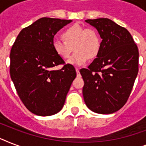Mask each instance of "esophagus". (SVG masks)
<instances>
[{"label":"esophagus","mask_w":146,"mask_h":146,"mask_svg":"<svg viewBox=\"0 0 146 146\" xmlns=\"http://www.w3.org/2000/svg\"><path fill=\"white\" fill-rule=\"evenodd\" d=\"M76 74H77V76H80V70L78 68H76Z\"/></svg>","instance_id":"obj_1"}]
</instances>
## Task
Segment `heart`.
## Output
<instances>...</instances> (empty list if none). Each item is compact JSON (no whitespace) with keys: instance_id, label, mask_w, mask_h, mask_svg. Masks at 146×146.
<instances>
[{"instance_id":"b5f03b06","label":"heart","mask_w":146,"mask_h":146,"mask_svg":"<svg viewBox=\"0 0 146 146\" xmlns=\"http://www.w3.org/2000/svg\"><path fill=\"white\" fill-rule=\"evenodd\" d=\"M61 40L53 42V49L62 59H68L74 48L76 52L68 60L73 66H82L89 58H96L99 54L102 42L99 35L93 29H86L73 25L64 31Z\"/></svg>"}]
</instances>
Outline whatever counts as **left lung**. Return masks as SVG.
<instances>
[{
	"label": "left lung",
	"mask_w": 146,
	"mask_h": 146,
	"mask_svg": "<svg viewBox=\"0 0 146 146\" xmlns=\"http://www.w3.org/2000/svg\"><path fill=\"white\" fill-rule=\"evenodd\" d=\"M102 38L99 54L80 70L87 107L98 113H114L131 93L139 70V50L127 29L108 18L86 19Z\"/></svg>",
	"instance_id": "8db88e82"
}]
</instances>
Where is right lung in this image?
I'll return each instance as SVG.
<instances>
[{
  "label": "right lung",
  "instance_id": "1",
  "mask_svg": "<svg viewBox=\"0 0 146 146\" xmlns=\"http://www.w3.org/2000/svg\"><path fill=\"white\" fill-rule=\"evenodd\" d=\"M72 20L43 17L23 29L10 50V73L26 108L38 116H50L64 106L76 76L74 66L66 64L53 49L54 36ZM63 65L60 70L54 66Z\"/></svg>",
  "mask_w": 146,
  "mask_h": 146
}]
</instances>
